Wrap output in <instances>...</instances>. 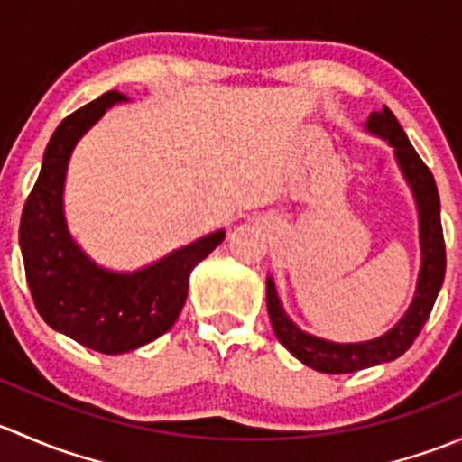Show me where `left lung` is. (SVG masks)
<instances>
[{"label": "left lung", "instance_id": "8db88e82", "mask_svg": "<svg viewBox=\"0 0 462 462\" xmlns=\"http://www.w3.org/2000/svg\"><path fill=\"white\" fill-rule=\"evenodd\" d=\"M365 129L371 136L382 138L393 147L400 174L407 180L413 194L418 209V236H420V270H418L416 292H413L407 313L380 337L366 339V342H333V339H324L301 330L283 310L274 279H265V304H268L274 335L301 365L321 371V374H353V371L369 369V366H377L382 362H391L402 356L418 337L425 321L430 319L442 279H445L447 259L440 226V197H438L436 180H433L430 167L422 162V158L409 143L404 129L400 127L395 116L386 106L369 116Z\"/></svg>", "mask_w": 462, "mask_h": 462}]
</instances>
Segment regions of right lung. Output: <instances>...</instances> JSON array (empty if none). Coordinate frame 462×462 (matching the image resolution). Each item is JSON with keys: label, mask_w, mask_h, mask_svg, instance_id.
I'll return each mask as SVG.
<instances>
[{"label": "right lung", "mask_w": 462, "mask_h": 462, "mask_svg": "<svg viewBox=\"0 0 462 462\" xmlns=\"http://www.w3.org/2000/svg\"><path fill=\"white\" fill-rule=\"evenodd\" d=\"M123 102V93H102L58 125L20 223L37 313L53 330L106 356L129 353L167 333L188 300L192 270L226 239V230H217L132 273L105 268L78 245L64 214L69 161L88 129Z\"/></svg>", "instance_id": "add662e5"}]
</instances>
